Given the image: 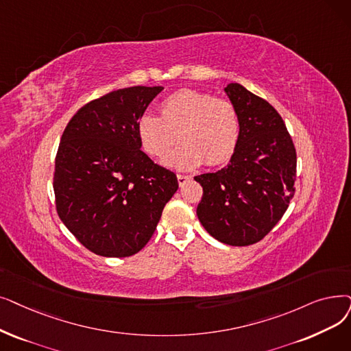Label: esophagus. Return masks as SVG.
<instances>
[{
  "instance_id": "obj_1",
  "label": "esophagus",
  "mask_w": 351,
  "mask_h": 351,
  "mask_svg": "<svg viewBox=\"0 0 351 351\" xmlns=\"http://www.w3.org/2000/svg\"><path fill=\"white\" fill-rule=\"evenodd\" d=\"M189 179H191V176H186V175H178V184H179V186H184Z\"/></svg>"
}]
</instances>
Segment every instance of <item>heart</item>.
<instances>
[{
	"instance_id": "1",
	"label": "heart",
	"mask_w": 351,
	"mask_h": 351,
	"mask_svg": "<svg viewBox=\"0 0 351 351\" xmlns=\"http://www.w3.org/2000/svg\"><path fill=\"white\" fill-rule=\"evenodd\" d=\"M138 136L149 156L163 158L179 141L184 143L163 163L178 171L223 165L235 154L241 119L235 104L206 91L182 88L160 103V117L145 113Z\"/></svg>"
}]
</instances>
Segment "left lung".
<instances>
[{"label":"left lung","mask_w":351,"mask_h":351,"mask_svg":"<svg viewBox=\"0 0 351 351\" xmlns=\"http://www.w3.org/2000/svg\"><path fill=\"white\" fill-rule=\"evenodd\" d=\"M225 93L239 113V142L228 166L195 176L204 189L196 215L215 239L245 247L282 218L295 192L297 155L282 117L267 100L238 83Z\"/></svg>","instance_id":"1"}]
</instances>
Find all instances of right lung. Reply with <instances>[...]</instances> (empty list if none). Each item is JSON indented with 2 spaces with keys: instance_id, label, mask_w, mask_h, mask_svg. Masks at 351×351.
<instances>
[{
  "instance_id": "right-lung-1",
  "label": "right lung",
  "mask_w": 351,
  "mask_h": 351,
  "mask_svg": "<svg viewBox=\"0 0 351 351\" xmlns=\"http://www.w3.org/2000/svg\"><path fill=\"white\" fill-rule=\"evenodd\" d=\"M162 86L119 88L84 104L66 126L53 188L60 219L97 255L139 252L178 191L173 172L145 152L138 120Z\"/></svg>"
}]
</instances>
